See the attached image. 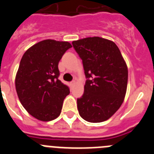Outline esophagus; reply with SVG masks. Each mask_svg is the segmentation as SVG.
Instances as JSON below:
<instances>
[{
	"instance_id": "obj_1",
	"label": "esophagus",
	"mask_w": 154,
	"mask_h": 154,
	"mask_svg": "<svg viewBox=\"0 0 154 154\" xmlns=\"http://www.w3.org/2000/svg\"><path fill=\"white\" fill-rule=\"evenodd\" d=\"M75 84V81H72L71 82V85L72 86V85H74Z\"/></svg>"
}]
</instances>
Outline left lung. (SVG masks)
<instances>
[{"instance_id": "left-lung-1", "label": "left lung", "mask_w": 154, "mask_h": 154, "mask_svg": "<svg viewBox=\"0 0 154 154\" xmlns=\"http://www.w3.org/2000/svg\"><path fill=\"white\" fill-rule=\"evenodd\" d=\"M82 61L85 85L77 99L81 117L90 123L106 121L123 103L126 92L128 69L119 48L107 39L92 37L72 42Z\"/></svg>"}]
</instances>
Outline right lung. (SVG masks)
Instances as JSON below:
<instances>
[{
    "label": "right lung",
    "mask_w": 154,
    "mask_h": 154,
    "mask_svg": "<svg viewBox=\"0 0 154 154\" xmlns=\"http://www.w3.org/2000/svg\"><path fill=\"white\" fill-rule=\"evenodd\" d=\"M72 48L67 42L42 41L23 55L15 78L19 100L36 119L51 121L60 115L62 104L70 92L58 79V62Z\"/></svg>",
    "instance_id": "add662e5"
}]
</instances>
